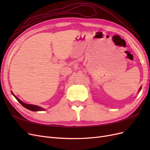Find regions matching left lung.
Masks as SVG:
<instances>
[{
	"label": "left lung",
	"mask_w": 150,
	"mask_h": 150,
	"mask_svg": "<svg viewBox=\"0 0 150 150\" xmlns=\"http://www.w3.org/2000/svg\"><path fill=\"white\" fill-rule=\"evenodd\" d=\"M141 89H142V86H141V87H140V88L139 89V92L140 91H141Z\"/></svg>",
	"instance_id": "1"
}]
</instances>
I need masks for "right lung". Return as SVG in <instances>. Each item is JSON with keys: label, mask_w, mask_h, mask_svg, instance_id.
<instances>
[{"label": "right lung", "mask_w": 150, "mask_h": 150, "mask_svg": "<svg viewBox=\"0 0 150 150\" xmlns=\"http://www.w3.org/2000/svg\"><path fill=\"white\" fill-rule=\"evenodd\" d=\"M12 94L13 96H14L16 98V99H17V100L19 101L22 106H23L24 108H25L26 109H28V110H30L32 111H45L46 110H45L44 108L40 107V106H37V105H34V104H26L24 102H22L21 100H20V99L17 98L14 94H13V93L12 92Z\"/></svg>", "instance_id": "1"}]
</instances>
